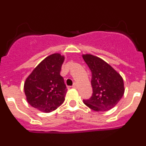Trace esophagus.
<instances>
[{"mask_svg":"<svg viewBox=\"0 0 146 146\" xmlns=\"http://www.w3.org/2000/svg\"><path fill=\"white\" fill-rule=\"evenodd\" d=\"M72 88H77V83H74V84H73V86H72Z\"/></svg>","mask_w":146,"mask_h":146,"instance_id":"34e87169","label":"esophagus"}]
</instances>
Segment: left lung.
<instances>
[{"instance_id":"8db88e82","label":"left lung","mask_w":146,"mask_h":146,"mask_svg":"<svg viewBox=\"0 0 146 146\" xmlns=\"http://www.w3.org/2000/svg\"><path fill=\"white\" fill-rule=\"evenodd\" d=\"M91 70L92 96L83 99L86 106L94 111H108L114 108L124 94L123 78L102 59L90 54L82 55Z\"/></svg>"}]
</instances>
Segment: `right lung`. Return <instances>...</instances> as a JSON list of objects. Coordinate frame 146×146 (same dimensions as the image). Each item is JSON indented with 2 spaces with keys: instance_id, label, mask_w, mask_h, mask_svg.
Masks as SVG:
<instances>
[{
  "instance_id": "1",
  "label": "right lung",
  "mask_w": 146,
  "mask_h": 146,
  "mask_svg": "<svg viewBox=\"0 0 146 146\" xmlns=\"http://www.w3.org/2000/svg\"><path fill=\"white\" fill-rule=\"evenodd\" d=\"M64 56L54 53L44 59L25 80L24 91L29 104L44 113L57 109L65 100L67 88L60 74Z\"/></svg>"
}]
</instances>
